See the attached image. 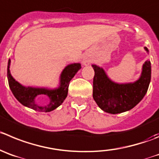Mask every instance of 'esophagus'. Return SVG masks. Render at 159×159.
I'll use <instances>...</instances> for the list:
<instances>
[{"label":"esophagus","mask_w":159,"mask_h":159,"mask_svg":"<svg viewBox=\"0 0 159 159\" xmlns=\"http://www.w3.org/2000/svg\"><path fill=\"white\" fill-rule=\"evenodd\" d=\"M83 63H84V64L85 65V66H88V65L90 64V59L85 58V59H83Z\"/></svg>","instance_id":"obj_1"}]
</instances>
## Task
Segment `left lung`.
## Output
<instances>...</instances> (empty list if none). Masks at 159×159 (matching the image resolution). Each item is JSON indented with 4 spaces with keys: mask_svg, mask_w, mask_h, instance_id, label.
Listing matches in <instances>:
<instances>
[{
    "mask_svg": "<svg viewBox=\"0 0 159 159\" xmlns=\"http://www.w3.org/2000/svg\"><path fill=\"white\" fill-rule=\"evenodd\" d=\"M144 49L148 52V48ZM95 71L93 96L99 107L107 113L119 114L129 111L140 103L147 93L151 81V62L143 65L140 78L133 83L118 84L107 77L102 67L92 65Z\"/></svg>",
    "mask_w": 159,
    "mask_h": 159,
    "instance_id": "8db88e82",
    "label": "left lung"
}]
</instances>
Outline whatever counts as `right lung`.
<instances>
[{"mask_svg":"<svg viewBox=\"0 0 159 159\" xmlns=\"http://www.w3.org/2000/svg\"><path fill=\"white\" fill-rule=\"evenodd\" d=\"M10 63L11 60L9 59L7 76H8L10 89L12 92L16 100L23 106L41 112H50L63 103L67 96L70 81L81 68L80 63H72L66 66L62 71L60 75L59 86L54 89H48L45 88L25 87L21 84H19L11 76L9 70ZM40 94L48 96L50 99V103L45 105H38L36 101V98Z\"/></svg>","mask_w":159,"mask_h":159,"instance_id":"add662e5","label":"right lung"}]
</instances>
